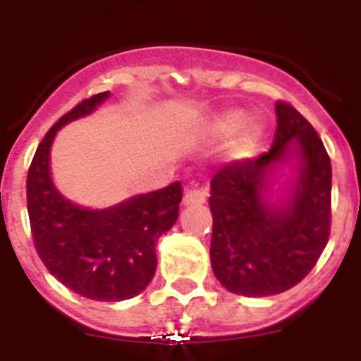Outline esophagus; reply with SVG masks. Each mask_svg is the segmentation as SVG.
Returning <instances> with one entry per match:
<instances>
[{"instance_id":"obj_1","label":"esophagus","mask_w":361,"mask_h":361,"mask_svg":"<svg viewBox=\"0 0 361 361\" xmlns=\"http://www.w3.org/2000/svg\"><path fill=\"white\" fill-rule=\"evenodd\" d=\"M208 199V190H204V188H188L186 195H184V204L188 206H199V204L206 202Z\"/></svg>"}]
</instances>
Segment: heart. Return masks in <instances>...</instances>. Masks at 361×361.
I'll return each mask as SVG.
<instances>
[{"label": "heart", "mask_w": 361, "mask_h": 361, "mask_svg": "<svg viewBox=\"0 0 361 361\" xmlns=\"http://www.w3.org/2000/svg\"><path fill=\"white\" fill-rule=\"evenodd\" d=\"M242 114L237 110H229L224 114H219L209 124V133L213 137L228 135L229 132L237 128L233 137L226 145V157L229 161H242V159L250 157L251 153L258 148L262 141V126L255 119L244 121L241 125ZM241 125L240 127L238 124Z\"/></svg>", "instance_id": "b5f03b06"}]
</instances>
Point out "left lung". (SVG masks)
Listing matches in <instances>:
<instances>
[{"label":"left lung","mask_w":361,"mask_h":361,"mask_svg":"<svg viewBox=\"0 0 361 361\" xmlns=\"http://www.w3.org/2000/svg\"><path fill=\"white\" fill-rule=\"evenodd\" d=\"M269 152L235 161L212 178V267L228 291L271 296L295 288L317 266L331 235V159L317 130L295 106L276 101ZM295 140L293 143L292 141ZM299 149L300 173L282 209L263 197L269 166Z\"/></svg>","instance_id":"left-lung-1"}]
</instances>
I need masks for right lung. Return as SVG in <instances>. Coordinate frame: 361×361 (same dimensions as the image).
I'll return each mask as SVG.
<instances>
[{"mask_svg": "<svg viewBox=\"0 0 361 361\" xmlns=\"http://www.w3.org/2000/svg\"><path fill=\"white\" fill-rule=\"evenodd\" d=\"M110 95L82 99L47 132L27 175V208L41 262L66 288L97 302L137 296L157 269L155 244L177 222L180 183L133 197L116 208L90 212L56 190L50 178V146L63 124L88 116Z\"/></svg>", "mask_w": 361, "mask_h": 361, "instance_id": "add662e5", "label": "right lung"}]
</instances>
